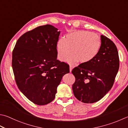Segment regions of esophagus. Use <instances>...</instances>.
I'll return each mask as SVG.
<instances>
[{"label":"esophagus","instance_id":"1","mask_svg":"<svg viewBox=\"0 0 128 128\" xmlns=\"http://www.w3.org/2000/svg\"><path fill=\"white\" fill-rule=\"evenodd\" d=\"M72 66H69V70H70V72H72Z\"/></svg>","mask_w":128,"mask_h":128}]
</instances>
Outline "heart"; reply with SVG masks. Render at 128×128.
<instances>
[{"instance_id": "heart-1", "label": "heart", "mask_w": 128, "mask_h": 128, "mask_svg": "<svg viewBox=\"0 0 128 128\" xmlns=\"http://www.w3.org/2000/svg\"><path fill=\"white\" fill-rule=\"evenodd\" d=\"M102 46L101 39L98 35L87 31H76L67 34L65 39H60L57 43V56L60 61L65 60L71 50L72 54L66 61L74 64L79 60L87 64L99 53Z\"/></svg>"}]
</instances>
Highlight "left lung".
I'll return each mask as SVG.
<instances>
[{"label": "left lung", "instance_id": "left-lung-1", "mask_svg": "<svg viewBox=\"0 0 128 128\" xmlns=\"http://www.w3.org/2000/svg\"><path fill=\"white\" fill-rule=\"evenodd\" d=\"M102 46L95 58L72 69L76 78L72 89L76 98L84 103H93L111 89L119 68L116 45L106 36H100Z\"/></svg>", "mask_w": 128, "mask_h": 128}]
</instances>
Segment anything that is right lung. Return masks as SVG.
<instances>
[{
  "instance_id": "right-lung-1",
  "label": "right lung",
  "mask_w": 128,
  "mask_h": 128,
  "mask_svg": "<svg viewBox=\"0 0 128 128\" xmlns=\"http://www.w3.org/2000/svg\"><path fill=\"white\" fill-rule=\"evenodd\" d=\"M52 25L28 32L16 42L12 67L20 90L29 100L44 106L54 99L68 65L57 60L56 45L60 32Z\"/></svg>"
}]
</instances>
